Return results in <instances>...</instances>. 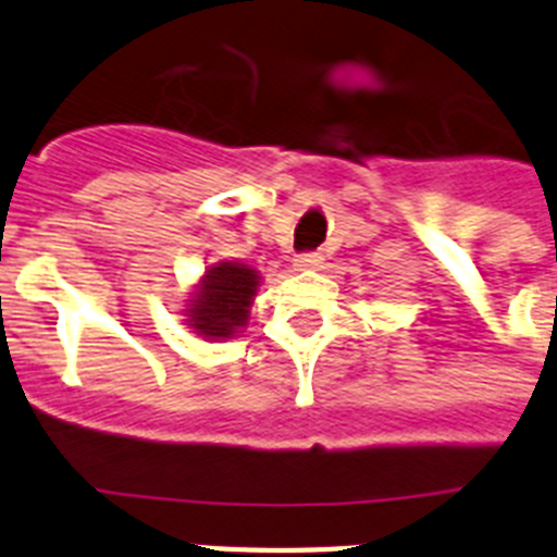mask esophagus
Returning a JSON list of instances; mask_svg holds the SVG:
<instances>
[{"instance_id":"esophagus-1","label":"esophagus","mask_w":557,"mask_h":557,"mask_svg":"<svg viewBox=\"0 0 557 557\" xmlns=\"http://www.w3.org/2000/svg\"><path fill=\"white\" fill-rule=\"evenodd\" d=\"M321 262H323V256L314 253V250L295 256V268L298 270H314V268H321Z\"/></svg>"}]
</instances>
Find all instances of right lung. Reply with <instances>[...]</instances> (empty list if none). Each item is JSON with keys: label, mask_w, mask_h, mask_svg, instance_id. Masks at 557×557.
I'll list each match as a JSON object with an SVG mask.
<instances>
[{"label": "right lung", "mask_w": 557, "mask_h": 557, "mask_svg": "<svg viewBox=\"0 0 557 557\" xmlns=\"http://www.w3.org/2000/svg\"><path fill=\"white\" fill-rule=\"evenodd\" d=\"M259 275L248 264L220 262L218 268L206 270L189 314V326L203 337H234L239 326H245L253 301Z\"/></svg>", "instance_id": "1"}]
</instances>
